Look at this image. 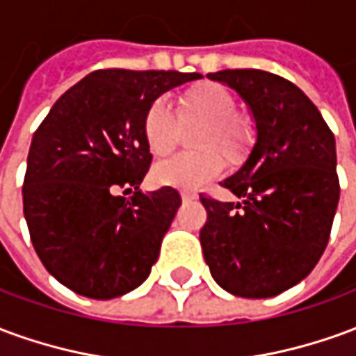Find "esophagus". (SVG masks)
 Here are the masks:
<instances>
[{
	"mask_svg": "<svg viewBox=\"0 0 356 356\" xmlns=\"http://www.w3.org/2000/svg\"><path fill=\"white\" fill-rule=\"evenodd\" d=\"M181 198H183V202H193L198 198V194L191 193V191H183V193H181Z\"/></svg>",
	"mask_w": 356,
	"mask_h": 356,
	"instance_id": "esophagus-1",
	"label": "esophagus"
}]
</instances>
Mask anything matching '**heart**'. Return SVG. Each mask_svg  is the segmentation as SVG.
<instances>
[{
  "label": "heart",
  "instance_id": "b5f03b06",
  "mask_svg": "<svg viewBox=\"0 0 356 356\" xmlns=\"http://www.w3.org/2000/svg\"><path fill=\"white\" fill-rule=\"evenodd\" d=\"M179 120L183 124H204L196 133V152L171 156L156 163L152 177L158 185L196 191L211 183L223 171V159L238 165L254 143V127L238 116L236 101L219 83H198L179 97L177 114L165 101H154L143 118V133L154 156L170 154L179 139Z\"/></svg>",
  "mask_w": 356,
  "mask_h": 356
}]
</instances>
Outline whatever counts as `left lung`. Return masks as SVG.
Listing matches in <instances>:
<instances>
[{
	"label": "left lung",
	"mask_w": 356,
	"mask_h": 356,
	"mask_svg": "<svg viewBox=\"0 0 356 356\" xmlns=\"http://www.w3.org/2000/svg\"><path fill=\"white\" fill-rule=\"evenodd\" d=\"M208 78L244 99L257 139L221 183L240 202L200 194L204 259L232 296L273 298L301 282L326 250L339 202L336 139L311 99L276 74L242 68Z\"/></svg>",
	"instance_id": "obj_1"
}]
</instances>
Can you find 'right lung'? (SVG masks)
I'll return each instance as SVG.
<instances>
[{
    "label": "right lung",
    "mask_w": 356,
    "mask_h": 356,
    "mask_svg": "<svg viewBox=\"0 0 356 356\" xmlns=\"http://www.w3.org/2000/svg\"><path fill=\"white\" fill-rule=\"evenodd\" d=\"M200 78L97 70L68 89L35 129L24 217L43 267L66 288L112 299L148 278L181 196L171 186L139 191L152 162L143 118L160 95ZM120 188L134 194L124 199Z\"/></svg>",
    "instance_id": "add662e5"
}]
</instances>
